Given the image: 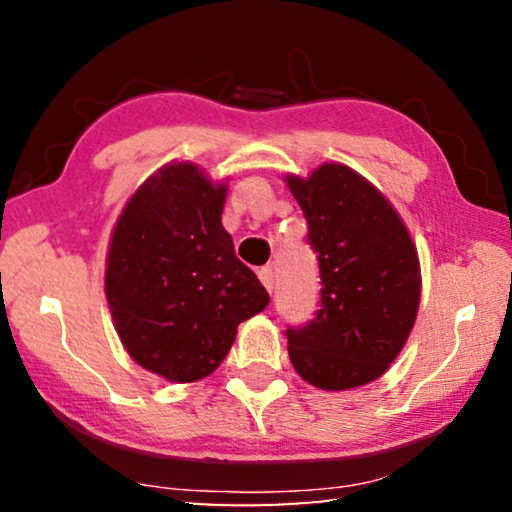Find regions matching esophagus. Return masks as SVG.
<instances>
[{
    "mask_svg": "<svg viewBox=\"0 0 512 512\" xmlns=\"http://www.w3.org/2000/svg\"><path fill=\"white\" fill-rule=\"evenodd\" d=\"M259 282L264 284V289L268 291V293H273V271L271 268H259Z\"/></svg>",
    "mask_w": 512,
    "mask_h": 512,
    "instance_id": "esophagus-1",
    "label": "esophagus"
}]
</instances>
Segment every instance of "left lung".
Wrapping results in <instances>:
<instances>
[{
	"instance_id": "1",
	"label": "left lung",
	"mask_w": 512,
	"mask_h": 512,
	"mask_svg": "<svg viewBox=\"0 0 512 512\" xmlns=\"http://www.w3.org/2000/svg\"><path fill=\"white\" fill-rule=\"evenodd\" d=\"M284 183L307 219L323 284L316 318L287 329L289 359L320 391L366 386L397 359L418 316V250L391 201L348 164L287 173Z\"/></svg>"
}]
</instances>
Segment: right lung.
<instances>
[{"instance_id":"obj_1","label":"right lung","mask_w":512,"mask_h":512,"mask_svg":"<svg viewBox=\"0 0 512 512\" xmlns=\"http://www.w3.org/2000/svg\"><path fill=\"white\" fill-rule=\"evenodd\" d=\"M225 196L228 183L198 164L169 162L128 198L110 235L106 300L119 341L176 384L212 375L239 323L268 305L221 223Z\"/></svg>"}]
</instances>
